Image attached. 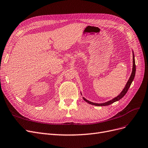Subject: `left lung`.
Instances as JSON below:
<instances>
[{
    "label": "left lung",
    "mask_w": 148,
    "mask_h": 148,
    "mask_svg": "<svg viewBox=\"0 0 148 148\" xmlns=\"http://www.w3.org/2000/svg\"><path fill=\"white\" fill-rule=\"evenodd\" d=\"M135 71H136V66H135V58H134V55L133 54V68H132V74H131V75L129 79V80L127 81V82L126 84V85H125V87L124 88L123 90L121 91V93H120L117 97H114V99H113L111 101H109L107 102H105V103H94V102H90L88 100H86L85 98L83 97V99H84L85 101H86V102H88V103H90V104H91V105H93V106H108V105H110L112 104V103L116 102V101H118L119 100H120L121 99V98H123V97H124V96L126 94V92H127L129 87L131 85V84H132V81L134 80V77H135Z\"/></svg>",
    "instance_id": "1"
}]
</instances>
